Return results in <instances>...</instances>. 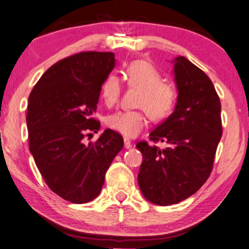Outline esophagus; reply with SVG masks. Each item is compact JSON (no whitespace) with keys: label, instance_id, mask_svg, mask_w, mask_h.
<instances>
[{"label":"esophagus","instance_id":"obj_1","mask_svg":"<svg viewBox=\"0 0 249 249\" xmlns=\"http://www.w3.org/2000/svg\"><path fill=\"white\" fill-rule=\"evenodd\" d=\"M131 146H132V142H130V139L124 138V148L129 149V148H131Z\"/></svg>","mask_w":249,"mask_h":249}]
</instances>
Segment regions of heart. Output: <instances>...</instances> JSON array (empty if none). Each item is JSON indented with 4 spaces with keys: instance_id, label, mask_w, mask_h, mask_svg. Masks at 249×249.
Wrapping results in <instances>:
<instances>
[{
    "instance_id": "obj_1",
    "label": "heart",
    "mask_w": 249,
    "mask_h": 249,
    "mask_svg": "<svg viewBox=\"0 0 249 249\" xmlns=\"http://www.w3.org/2000/svg\"><path fill=\"white\" fill-rule=\"evenodd\" d=\"M128 86L139 89L136 105L139 110L119 111L108 115L107 124L111 129L125 137H135L147 124L148 111L153 120H161L172 111L177 101V89L170 81L163 80L162 73L151 63L138 60L125 69ZM120 79L111 73L101 85V97L105 105L112 107L120 96Z\"/></svg>"
}]
</instances>
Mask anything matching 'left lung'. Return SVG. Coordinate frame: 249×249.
Here are the masks:
<instances>
[{"label":"left lung","instance_id":"obj_1","mask_svg":"<svg viewBox=\"0 0 249 249\" xmlns=\"http://www.w3.org/2000/svg\"><path fill=\"white\" fill-rule=\"evenodd\" d=\"M173 74L178 90L175 111L151 134L160 148L141 142L138 183L148 202L166 206L194 195L212 171L222 136L221 103L206 73L185 56H177Z\"/></svg>","mask_w":249,"mask_h":249}]
</instances>
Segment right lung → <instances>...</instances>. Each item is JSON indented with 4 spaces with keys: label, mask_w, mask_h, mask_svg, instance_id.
<instances>
[{
    "label": "right lung",
    "mask_w": 249,
    "mask_h": 249,
    "mask_svg": "<svg viewBox=\"0 0 249 249\" xmlns=\"http://www.w3.org/2000/svg\"><path fill=\"white\" fill-rule=\"evenodd\" d=\"M115 66L114 53L81 52L49 68L28 98L29 149L50 189L74 204L96 198L108 166L124 147L120 134L107 129L95 142L101 85ZM90 135V134H88Z\"/></svg>",
    "instance_id": "obj_1"
}]
</instances>
